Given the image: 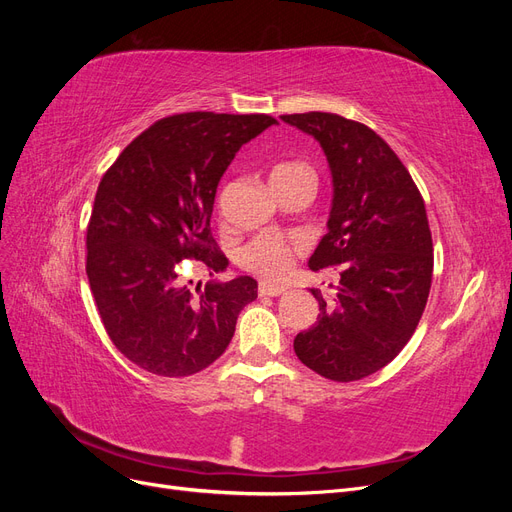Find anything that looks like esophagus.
Masks as SVG:
<instances>
[{
  "mask_svg": "<svg viewBox=\"0 0 512 512\" xmlns=\"http://www.w3.org/2000/svg\"><path fill=\"white\" fill-rule=\"evenodd\" d=\"M284 292H286L284 286H273L267 282H260V286H258L260 297H280V294H284Z\"/></svg>",
  "mask_w": 512,
  "mask_h": 512,
  "instance_id": "esophagus-1",
  "label": "esophagus"
}]
</instances>
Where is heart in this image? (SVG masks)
Masks as SVG:
<instances>
[{"mask_svg":"<svg viewBox=\"0 0 512 512\" xmlns=\"http://www.w3.org/2000/svg\"><path fill=\"white\" fill-rule=\"evenodd\" d=\"M307 179L314 181V170L309 168L305 162L299 160H286L275 164L269 173L271 188L275 185H284L290 181ZM301 252V243L297 239H284V237H256L247 243L241 250V265L252 271L265 280L277 282L284 280L290 273L294 258Z\"/></svg>","mask_w":512,"mask_h":512,"instance_id":"heart-1","label":"heart"}]
</instances>
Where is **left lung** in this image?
<instances>
[{
	"instance_id": "left-lung-1",
	"label": "left lung",
	"mask_w": 512,
	"mask_h": 512,
	"mask_svg": "<svg viewBox=\"0 0 512 512\" xmlns=\"http://www.w3.org/2000/svg\"><path fill=\"white\" fill-rule=\"evenodd\" d=\"M314 136L333 177L327 228L309 269H335L337 299L320 305L312 329L294 337L299 361L352 382L389 365L421 320L433 273L423 196L397 153L365 123L335 113L282 115Z\"/></svg>"
}]
</instances>
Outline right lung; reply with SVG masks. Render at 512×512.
<instances>
[{
	"label": "right lung",
	"instance_id": "add662e5",
	"mask_svg": "<svg viewBox=\"0 0 512 512\" xmlns=\"http://www.w3.org/2000/svg\"><path fill=\"white\" fill-rule=\"evenodd\" d=\"M277 123L271 115L181 113L153 123L106 170L87 226V277L115 348L145 371L192 376L220 359L239 312L258 297L250 275L192 288L185 260L211 273V213L235 153Z\"/></svg>",
	"mask_w": 512,
	"mask_h": 512
}]
</instances>
